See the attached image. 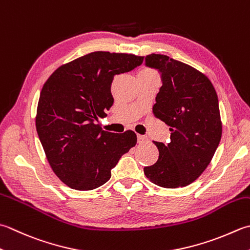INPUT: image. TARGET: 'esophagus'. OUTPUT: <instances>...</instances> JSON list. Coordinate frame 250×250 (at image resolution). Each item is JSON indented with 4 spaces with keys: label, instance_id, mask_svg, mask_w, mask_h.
Listing matches in <instances>:
<instances>
[{
    "label": "esophagus",
    "instance_id": "obj_1",
    "mask_svg": "<svg viewBox=\"0 0 250 250\" xmlns=\"http://www.w3.org/2000/svg\"><path fill=\"white\" fill-rule=\"evenodd\" d=\"M147 141H148L147 136L138 134V143H139V144H143V143H145V142H147Z\"/></svg>",
    "mask_w": 250,
    "mask_h": 250
}]
</instances>
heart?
<instances>
[{
    "instance_id": "1",
    "label": "heart",
    "mask_w": 250,
    "mask_h": 250,
    "mask_svg": "<svg viewBox=\"0 0 250 250\" xmlns=\"http://www.w3.org/2000/svg\"><path fill=\"white\" fill-rule=\"evenodd\" d=\"M141 73H148V75H156V72L154 70L149 69V68H144V69H142Z\"/></svg>"
}]
</instances>
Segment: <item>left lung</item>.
<instances>
[{"instance_id": "1", "label": "left lung", "mask_w": 250, "mask_h": 250, "mask_svg": "<svg viewBox=\"0 0 250 250\" xmlns=\"http://www.w3.org/2000/svg\"><path fill=\"white\" fill-rule=\"evenodd\" d=\"M145 65L161 73L153 114L170 126L171 136L166 145L154 141L159 157L144 173L161 188L187 187L208 167L221 140L217 92L203 72L167 55L150 54Z\"/></svg>"}]
</instances>
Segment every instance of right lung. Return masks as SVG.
Here are the masks:
<instances>
[{
  "instance_id": "right-lung-1",
  "label": "right lung",
  "mask_w": 250,
  "mask_h": 250,
  "mask_svg": "<svg viewBox=\"0 0 250 250\" xmlns=\"http://www.w3.org/2000/svg\"><path fill=\"white\" fill-rule=\"evenodd\" d=\"M143 60L133 54L93 52L58 67L44 83L37 132L52 170L67 187L100 188L121 156L135 146L133 131L111 133L97 121L114 104V77L133 70Z\"/></svg>"
}]
</instances>
